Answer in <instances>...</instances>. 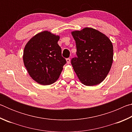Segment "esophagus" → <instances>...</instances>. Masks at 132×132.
<instances>
[{
    "label": "esophagus",
    "mask_w": 132,
    "mask_h": 132,
    "mask_svg": "<svg viewBox=\"0 0 132 132\" xmlns=\"http://www.w3.org/2000/svg\"><path fill=\"white\" fill-rule=\"evenodd\" d=\"M66 62H67V63H68V64L70 63V58H67V59H66Z\"/></svg>",
    "instance_id": "34e87169"
}]
</instances>
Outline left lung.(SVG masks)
<instances>
[{
  "label": "left lung",
  "mask_w": 132,
  "mask_h": 132,
  "mask_svg": "<svg viewBox=\"0 0 132 132\" xmlns=\"http://www.w3.org/2000/svg\"><path fill=\"white\" fill-rule=\"evenodd\" d=\"M77 57L71 63L81 83L93 86L105 79L113 62V45L105 35L92 28L71 32Z\"/></svg>",
  "instance_id": "left-lung-1"
}]
</instances>
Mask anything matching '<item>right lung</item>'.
I'll list each match as a JSON object with an SVG mask.
<instances>
[{
    "label": "right lung",
    "instance_id": "1",
    "mask_svg": "<svg viewBox=\"0 0 132 132\" xmlns=\"http://www.w3.org/2000/svg\"><path fill=\"white\" fill-rule=\"evenodd\" d=\"M59 38L48 31H42L31 38L24 48V66L31 78L41 85L56 81L66 63L57 44Z\"/></svg>",
    "mask_w": 132,
    "mask_h": 132
}]
</instances>
